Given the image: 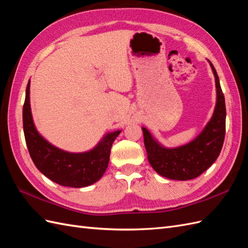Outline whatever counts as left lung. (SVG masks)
<instances>
[{
	"label": "left lung",
	"instance_id": "1",
	"mask_svg": "<svg viewBox=\"0 0 248 248\" xmlns=\"http://www.w3.org/2000/svg\"><path fill=\"white\" fill-rule=\"evenodd\" d=\"M209 65L215 75L217 103L211 120L194 140L178 148H164L142 128L149 162L166 178L182 181L194 179L205 172L220 155L225 136V99L217 71L211 62Z\"/></svg>",
	"mask_w": 248,
	"mask_h": 248
}]
</instances>
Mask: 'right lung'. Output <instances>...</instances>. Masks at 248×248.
Returning <instances> with one entry per match:
<instances>
[{"mask_svg":"<svg viewBox=\"0 0 248 248\" xmlns=\"http://www.w3.org/2000/svg\"><path fill=\"white\" fill-rule=\"evenodd\" d=\"M29 94L30 80L23 107V126L30 157L37 170L62 186L84 187L98 181L109 164L112 144L122 131L108 133L96 147L85 153L62 151L48 142L36 131L31 115Z\"/></svg>","mask_w":248,"mask_h":248,"instance_id":"right-lung-1","label":"right lung"}]
</instances>
